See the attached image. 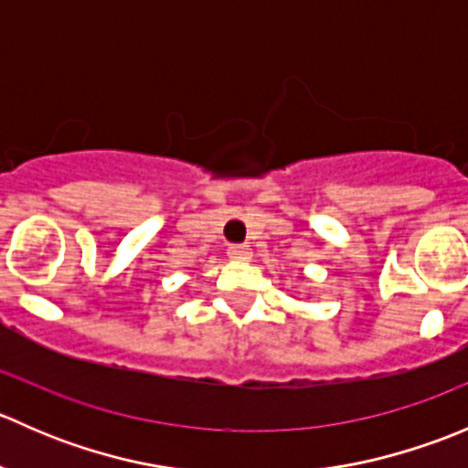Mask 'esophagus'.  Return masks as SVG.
<instances>
[{"label": "esophagus", "instance_id": "obj_1", "mask_svg": "<svg viewBox=\"0 0 468 468\" xmlns=\"http://www.w3.org/2000/svg\"><path fill=\"white\" fill-rule=\"evenodd\" d=\"M229 256L233 258V261H249V258H251V249H249L247 244H230Z\"/></svg>", "mask_w": 468, "mask_h": 468}]
</instances>
